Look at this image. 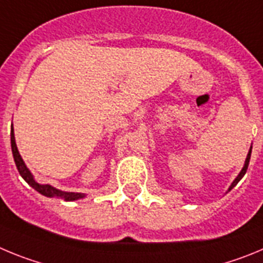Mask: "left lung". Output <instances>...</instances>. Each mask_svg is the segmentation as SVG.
Wrapping results in <instances>:
<instances>
[{
    "label": "left lung",
    "mask_w": 263,
    "mask_h": 263,
    "mask_svg": "<svg viewBox=\"0 0 263 263\" xmlns=\"http://www.w3.org/2000/svg\"><path fill=\"white\" fill-rule=\"evenodd\" d=\"M250 155H252V146H250V149H249V152H248V156H247V158H245V164H243V167L242 169H241V172L238 173V176L236 177L235 178V181L232 182L231 183V186H229V189H228V191H231L232 189L235 187L236 184L238 183V182H240V179L242 178L243 176H245V173H247V170H248V166H249V161H250Z\"/></svg>",
    "instance_id": "left-lung-1"
}]
</instances>
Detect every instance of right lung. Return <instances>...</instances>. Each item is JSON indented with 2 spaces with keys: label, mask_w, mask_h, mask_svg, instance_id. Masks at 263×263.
Listing matches in <instances>:
<instances>
[{
  "label": "right lung",
  "mask_w": 263,
  "mask_h": 263,
  "mask_svg": "<svg viewBox=\"0 0 263 263\" xmlns=\"http://www.w3.org/2000/svg\"><path fill=\"white\" fill-rule=\"evenodd\" d=\"M10 139H11V152H13V157H14V161H15L16 169H18V172H20L21 177H22V178L25 179V181L27 182L32 189H35L37 193H40L44 196H48V198H61V199L67 200V202H73V200L82 199V198L86 196L82 193H69V191L59 190V189L53 187V186H51V184L39 183V182L34 178L32 173L30 172V169L26 166L25 161H23V158L21 157L20 152H18V148H16V144H15V136H14L13 124H11Z\"/></svg>",
  "instance_id": "obj_1"
}]
</instances>
